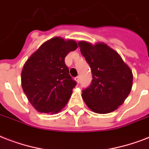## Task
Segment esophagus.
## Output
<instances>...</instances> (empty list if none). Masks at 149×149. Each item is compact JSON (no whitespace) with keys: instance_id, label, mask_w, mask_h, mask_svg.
<instances>
[{"instance_id":"34e87169","label":"esophagus","mask_w":149,"mask_h":149,"mask_svg":"<svg viewBox=\"0 0 149 149\" xmlns=\"http://www.w3.org/2000/svg\"><path fill=\"white\" fill-rule=\"evenodd\" d=\"M75 79H76V81H77L78 84H79V81H80V78H79V77H77L75 78Z\"/></svg>"}]
</instances>
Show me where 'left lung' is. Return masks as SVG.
Masks as SVG:
<instances>
[{"mask_svg":"<svg viewBox=\"0 0 149 149\" xmlns=\"http://www.w3.org/2000/svg\"><path fill=\"white\" fill-rule=\"evenodd\" d=\"M82 55L92 72V81L82 97L91 111L107 113L118 109L131 92L133 75L117 52L104 43L79 42Z\"/></svg>","mask_w":149,"mask_h":149,"instance_id":"8db88e82","label":"left lung"}]
</instances>
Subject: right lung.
<instances>
[{
	"mask_svg": "<svg viewBox=\"0 0 149 149\" xmlns=\"http://www.w3.org/2000/svg\"><path fill=\"white\" fill-rule=\"evenodd\" d=\"M77 47L75 41L56 37L41 45L23 66L22 89L38 112L58 113L69 101L77 82L70 75L65 58Z\"/></svg>",
	"mask_w": 149,
	"mask_h": 149,
	"instance_id": "1",
	"label": "right lung"
}]
</instances>
